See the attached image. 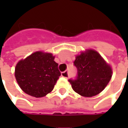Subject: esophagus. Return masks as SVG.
Masks as SVG:
<instances>
[{
  "label": "esophagus",
  "mask_w": 128,
  "mask_h": 128,
  "mask_svg": "<svg viewBox=\"0 0 128 128\" xmlns=\"http://www.w3.org/2000/svg\"><path fill=\"white\" fill-rule=\"evenodd\" d=\"M61 76H62V77H64V78H68L69 77V75H68V72L67 71V70L62 72Z\"/></svg>",
  "instance_id": "1"
}]
</instances>
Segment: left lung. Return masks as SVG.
Instances as JSON below:
<instances>
[{"instance_id":"obj_1","label":"left lung","mask_w":128,"mask_h":128,"mask_svg":"<svg viewBox=\"0 0 128 128\" xmlns=\"http://www.w3.org/2000/svg\"><path fill=\"white\" fill-rule=\"evenodd\" d=\"M77 76L69 79L73 90L84 97L99 94L110 80L112 70L98 52L90 50L76 58Z\"/></svg>"}]
</instances>
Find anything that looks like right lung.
Instances as JSON below:
<instances>
[{
    "mask_svg": "<svg viewBox=\"0 0 128 128\" xmlns=\"http://www.w3.org/2000/svg\"><path fill=\"white\" fill-rule=\"evenodd\" d=\"M51 53L36 52L18 62L15 76L28 95L41 98L50 92L61 73Z\"/></svg>",
    "mask_w": 128,
    "mask_h": 128,
    "instance_id": "obj_1",
    "label": "right lung"
}]
</instances>
